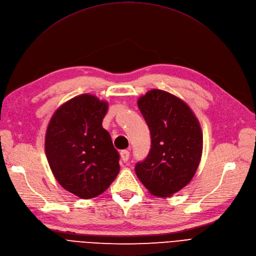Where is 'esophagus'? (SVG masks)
Instances as JSON below:
<instances>
[{
    "label": "esophagus",
    "instance_id": "34e87169",
    "mask_svg": "<svg viewBox=\"0 0 256 256\" xmlns=\"http://www.w3.org/2000/svg\"><path fill=\"white\" fill-rule=\"evenodd\" d=\"M120 160H122V162H126L129 160V155H130V153H129V151H128V150H123V151H120Z\"/></svg>",
    "mask_w": 256,
    "mask_h": 256
}]
</instances>
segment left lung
Returning a JSON list of instances; mask_svg holds the SVG:
<instances>
[{
    "mask_svg": "<svg viewBox=\"0 0 256 256\" xmlns=\"http://www.w3.org/2000/svg\"><path fill=\"white\" fill-rule=\"evenodd\" d=\"M138 106L151 134L149 155L136 166L142 184L156 197L166 198L186 186L196 174L203 134L190 107L178 96L151 90Z\"/></svg>",
    "mask_w": 256,
    "mask_h": 256,
    "instance_id": "1",
    "label": "left lung"
}]
</instances>
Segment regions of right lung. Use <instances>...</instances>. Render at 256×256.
<instances>
[{"mask_svg": "<svg viewBox=\"0 0 256 256\" xmlns=\"http://www.w3.org/2000/svg\"><path fill=\"white\" fill-rule=\"evenodd\" d=\"M108 103L75 96L54 112L46 132V160L58 184L81 199L104 192L120 172V155L102 122Z\"/></svg>", "mask_w": 256, "mask_h": 256, "instance_id": "obj_1", "label": "right lung"}]
</instances>
